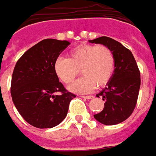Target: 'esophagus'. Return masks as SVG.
Instances as JSON below:
<instances>
[{
	"label": "esophagus",
	"mask_w": 156,
	"mask_h": 156,
	"mask_svg": "<svg viewBox=\"0 0 156 156\" xmlns=\"http://www.w3.org/2000/svg\"><path fill=\"white\" fill-rule=\"evenodd\" d=\"M81 97L84 98V99H93V98H94V96H82Z\"/></svg>",
	"instance_id": "1"
}]
</instances>
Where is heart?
<instances>
[{"mask_svg": "<svg viewBox=\"0 0 156 156\" xmlns=\"http://www.w3.org/2000/svg\"><path fill=\"white\" fill-rule=\"evenodd\" d=\"M115 68V57L112 49L105 45L81 44L67 53V58L55 61L54 70L60 80L71 84L79 75H83L70 86V90L87 93L103 87L111 80Z\"/></svg>", "mask_w": 156, "mask_h": 156, "instance_id": "b5f03b06", "label": "heart"}]
</instances>
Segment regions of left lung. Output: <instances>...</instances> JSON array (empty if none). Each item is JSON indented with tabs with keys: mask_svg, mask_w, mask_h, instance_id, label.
Returning a JSON list of instances; mask_svg holds the SVG:
<instances>
[{
	"mask_svg": "<svg viewBox=\"0 0 156 156\" xmlns=\"http://www.w3.org/2000/svg\"><path fill=\"white\" fill-rule=\"evenodd\" d=\"M90 42L103 44L114 52L113 77L107 87L96 95L105 101L104 108L94 117L103 125H117L129 118L135 109L141 84L140 71L132 53L120 42L108 37L96 38Z\"/></svg>",
	"mask_w": 156,
	"mask_h": 156,
	"instance_id": "1",
	"label": "left lung"
}]
</instances>
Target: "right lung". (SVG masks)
Masks as SVG:
<instances>
[{"instance_id":"add662e5","label":"right lung","mask_w":156,"mask_h":156,"mask_svg":"<svg viewBox=\"0 0 156 156\" xmlns=\"http://www.w3.org/2000/svg\"><path fill=\"white\" fill-rule=\"evenodd\" d=\"M69 44L44 39L25 52L13 69L12 101L25 121L37 128H52L62 122L76 97L65 89L54 70L55 61ZM57 92L60 95H55Z\"/></svg>"}]
</instances>
